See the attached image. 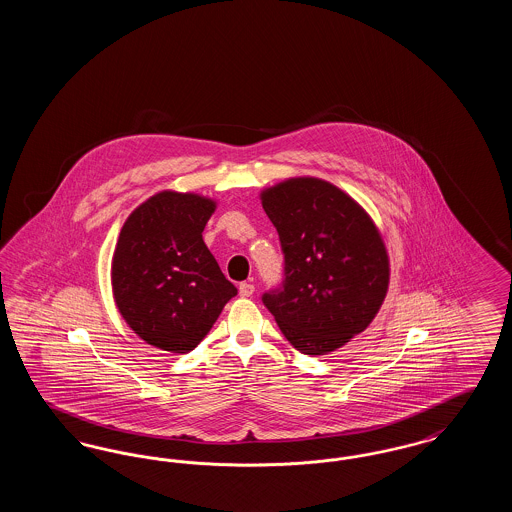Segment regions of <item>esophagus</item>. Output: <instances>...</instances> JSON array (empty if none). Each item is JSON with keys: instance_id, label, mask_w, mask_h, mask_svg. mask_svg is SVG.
I'll return each instance as SVG.
<instances>
[{"instance_id": "esophagus-1", "label": "esophagus", "mask_w": 512, "mask_h": 512, "mask_svg": "<svg viewBox=\"0 0 512 512\" xmlns=\"http://www.w3.org/2000/svg\"><path fill=\"white\" fill-rule=\"evenodd\" d=\"M255 293V286L251 282H242L240 284V295L242 297H251Z\"/></svg>"}]
</instances>
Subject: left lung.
Masks as SVG:
<instances>
[{
    "instance_id": "left-lung-1",
    "label": "left lung",
    "mask_w": 512,
    "mask_h": 512,
    "mask_svg": "<svg viewBox=\"0 0 512 512\" xmlns=\"http://www.w3.org/2000/svg\"><path fill=\"white\" fill-rule=\"evenodd\" d=\"M261 199L284 253V280L263 293V303L297 351H334L365 330L386 297L384 242L365 211L330 182L292 178Z\"/></svg>"
}]
</instances>
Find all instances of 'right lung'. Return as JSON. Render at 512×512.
<instances>
[{"label": "right lung", "instance_id": "add662e5", "mask_svg": "<svg viewBox=\"0 0 512 512\" xmlns=\"http://www.w3.org/2000/svg\"><path fill=\"white\" fill-rule=\"evenodd\" d=\"M213 211L207 197L161 192L122 226L111 267L115 303L157 349L192 351L238 293L201 236Z\"/></svg>", "mask_w": 512, "mask_h": 512}]
</instances>
